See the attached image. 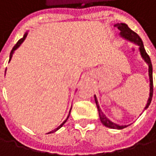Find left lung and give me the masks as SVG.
I'll return each instance as SVG.
<instances>
[{"mask_svg": "<svg viewBox=\"0 0 156 156\" xmlns=\"http://www.w3.org/2000/svg\"><path fill=\"white\" fill-rule=\"evenodd\" d=\"M115 27H116L119 30H120V34L122 37H124L125 39L126 40H129L133 42H135L136 44H137L139 46V50H140L141 55L143 57V58L144 59V61L148 64V72H149V79H150V97H149V99L147 101V104L144 108V110L147 108L152 101V98H153V92H154V85H153V68H152V63H151V59H150V57L148 56V54L146 53L144 47V44H143V41L141 40V38L138 36L137 33H136L135 31H133L125 23H116L115 24ZM95 101H96V104H97V107L98 109V114H99V118H100V121L101 123L108 126L110 128H114V129H123L125 127H126V126H118L113 122H111L109 119L107 118L106 115H103V113L101 112V109L99 108V105H98V99H97V97L95 96Z\"/></svg>", "mask_w": 156, "mask_h": 156, "instance_id": "1", "label": "left lung"}]
</instances>
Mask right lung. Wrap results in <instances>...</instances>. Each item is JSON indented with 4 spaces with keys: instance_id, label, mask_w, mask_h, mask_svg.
Segmentation results:
<instances>
[{
    "instance_id": "right-lung-1",
    "label": "right lung",
    "mask_w": 156,
    "mask_h": 156,
    "mask_svg": "<svg viewBox=\"0 0 156 156\" xmlns=\"http://www.w3.org/2000/svg\"><path fill=\"white\" fill-rule=\"evenodd\" d=\"M26 37H27V33H25V34H24V36H23V37H22V38L20 39V40H19V41H18V42H17L15 45H14V47L12 48V51H11V54H10V60L12 59V54H13L14 50H15L16 48H17L19 47V46H20V44H21V43L23 42V41L25 40V38H26ZM10 60H9V61H10ZM5 72H6V70H5ZM70 110H71V109H70ZM69 114H70V111H69ZM69 116L67 117V119H66V120H65V121H64V122H63V123H62V124H61V125H60L59 126H58V127H57L56 129H54V130L50 131V132H49L48 134H50V133H54V132H56V131H57L58 129H59V128H60V127H61V126H63V125H64V124H65L66 122H67V120H68Z\"/></svg>"
}]
</instances>
